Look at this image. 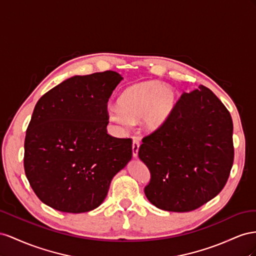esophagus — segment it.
Wrapping results in <instances>:
<instances>
[{
  "instance_id": "obj_1",
  "label": "esophagus",
  "mask_w": 256,
  "mask_h": 256,
  "mask_svg": "<svg viewBox=\"0 0 256 256\" xmlns=\"http://www.w3.org/2000/svg\"><path fill=\"white\" fill-rule=\"evenodd\" d=\"M140 140H138L136 137H134L133 138V144H132V150H133V156L134 158H137V156H138V150H140Z\"/></svg>"
}]
</instances>
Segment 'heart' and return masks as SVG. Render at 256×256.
Instances as JSON below:
<instances>
[{"label":"heart","instance_id":"heart-1","mask_svg":"<svg viewBox=\"0 0 256 256\" xmlns=\"http://www.w3.org/2000/svg\"><path fill=\"white\" fill-rule=\"evenodd\" d=\"M176 102L177 93L172 86L148 80L126 88L118 98V107H109L107 116L120 126L142 119V126L152 132L168 120Z\"/></svg>","mask_w":256,"mask_h":256}]
</instances>
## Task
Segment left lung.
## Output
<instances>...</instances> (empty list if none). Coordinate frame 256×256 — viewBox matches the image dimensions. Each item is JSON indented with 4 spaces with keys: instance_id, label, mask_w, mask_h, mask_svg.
Wrapping results in <instances>:
<instances>
[{
    "instance_id": "1",
    "label": "left lung",
    "mask_w": 256,
    "mask_h": 256,
    "mask_svg": "<svg viewBox=\"0 0 256 256\" xmlns=\"http://www.w3.org/2000/svg\"><path fill=\"white\" fill-rule=\"evenodd\" d=\"M138 156L151 179L144 194L156 207L188 212L212 200L234 162L230 114L208 88L178 100L162 126L142 138Z\"/></svg>"
}]
</instances>
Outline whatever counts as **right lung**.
Masks as SVG:
<instances>
[{"mask_svg":"<svg viewBox=\"0 0 256 256\" xmlns=\"http://www.w3.org/2000/svg\"><path fill=\"white\" fill-rule=\"evenodd\" d=\"M123 78L112 70L70 77L35 105L24 140V172L47 206L80 214L98 208L132 158V140L107 134V103Z\"/></svg>","mask_w":256,"mask_h":256,"instance_id":"obj_1","label":"right lung"}]
</instances>
